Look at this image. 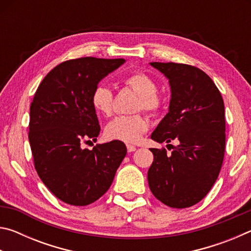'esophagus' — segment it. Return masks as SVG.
Here are the masks:
<instances>
[{
	"instance_id": "1",
	"label": "esophagus",
	"mask_w": 251,
	"mask_h": 251,
	"mask_svg": "<svg viewBox=\"0 0 251 251\" xmlns=\"http://www.w3.org/2000/svg\"><path fill=\"white\" fill-rule=\"evenodd\" d=\"M136 151V146L134 145H127V151L131 152V151Z\"/></svg>"
}]
</instances>
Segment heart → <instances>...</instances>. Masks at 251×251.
I'll list each match as a JSON object with an SVG mask.
<instances>
[{
	"label": "heart",
	"mask_w": 251,
	"mask_h": 251,
	"mask_svg": "<svg viewBox=\"0 0 251 251\" xmlns=\"http://www.w3.org/2000/svg\"><path fill=\"white\" fill-rule=\"evenodd\" d=\"M127 86L139 95L138 107L148 112H156L159 108L160 100L157 95V85L154 79L142 72L126 76L124 79ZM92 105L97 112L108 116L113 110V93L108 86L100 84L92 93ZM150 123L143 115L117 116L106 126V135L110 139H117L125 143L138 142L148 129Z\"/></svg>",
	"instance_id": "b5f03b06"
}]
</instances>
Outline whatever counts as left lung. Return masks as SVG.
Returning <instances> with one entry per match:
<instances>
[{"label":"left lung","mask_w":251,"mask_h":251,"mask_svg":"<svg viewBox=\"0 0 251 251\" xmlns=\"http://www.w3.org/2000/svg\"><path fill=\"white\" fill-rule=\"evenodd\" d=\"M150 64L164 74L171 87L168 113L151 138L157 143L175 139L178 145L171 156L166 150L151 148L154 161L148 169V185L165 205L187 208L206 196L222 168L224 100L212 79L197 67L172 62Z\"/></svg>","instance_id":"left-lung-1"}]
</instances>
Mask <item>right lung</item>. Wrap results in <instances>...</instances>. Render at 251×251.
I'll list each match as a JSON object with an SVG mask.
<instances>
[{"instance_id": "add662e5", "label": "right lung", "mask_w": 251, "mask_h": 251, "mask_svg": "<svg viewBox=\"0 0 251 251\" xmlns=\"http://www.w3.org/2000/svg\"><path fill=\"white\" fill-rule=\"evenodd\" d=\"M125 62L82 57L61 63L34 95L28 126L34 165L50 193L69 205L86 206L103 196L126 156L121 141L82 147L100 130L93 91Z\"/></svg>"}]
</instances>
